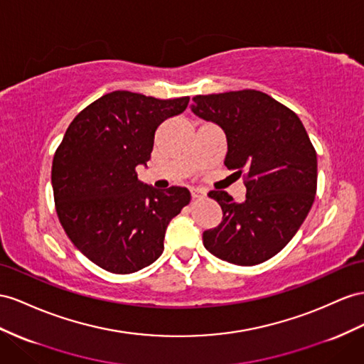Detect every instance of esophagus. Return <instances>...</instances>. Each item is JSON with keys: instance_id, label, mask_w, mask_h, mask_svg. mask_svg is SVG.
<instances>
[{"instance_id": "esophagus-1", "label": "esophagus", "mask_w": 364, "mask_h": 364, "mask_svg": "<svg viewBox=\"0 0 364 364\" xmlns=\"http://www.w3.org/2000/svg\"><path fill=\"white\" fill-rule=\"evenodd\" d=\"M191 195H192V198L198 200V198H204V197H206V192H204L203 189H192V191H191Z\"/></svg>"}]
</instances>
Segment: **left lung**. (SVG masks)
I'll list each match as a JSON object with an SVG mask.
<instances>
[{
  "label": "left lung",
  "mask_w": 364,
  "mask_h": 364,
  "mask_svg": "<svg viewBox=\"0 0 364 364\" xmlns=\"http://www.w3.org/2000/svg\"><path fill=\"white\" fill-rule=\"evenodd\" d=\"M191 109L223 129L225 164L246 178L243 203L209 192L223 220L203 232V245L232 264L263 263L292 240L315 200L316 154L306 129L291 109L254 89L197 95Z\"/></svg>",
  "instance_id": "left-lung-1"
}]
</instances>
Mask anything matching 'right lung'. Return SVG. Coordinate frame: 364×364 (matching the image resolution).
<instances>
[{
	"label": "right lung",
	"mask_w": 364,
	"mask_h": 364,
	"mask_svg": "<svg viewBox=\"0 0 364 364\" xmlns=\"http://www.w3.org/2000/svg\"><path fill=\"white\" fill-rule=\"evenodd\" d=\"M189 97L158 100L115 90L73 118L52 163L55 206L82 255L112 274H132L158 259L167 225L189 204L186 188L158 191L138 180L164 119Z\"/></svg>",
	"instance_id": "add662e5"
}]
</instances>
